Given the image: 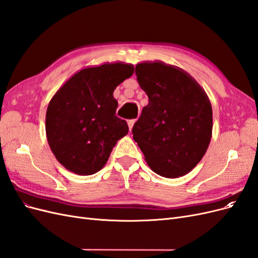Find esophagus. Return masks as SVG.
Here are the masks:
<instances>
[{
	"mask_svg": "<svg viewBox=\"0 0 258 258\" xmlns=\"http://www.w3.org/2000/svg\"><path fill=\"white\" fill-rule=\"evenodd\" d=\"M135 122H136V119H131V120H129V121H128V126H129V130H130V131H131L132 127H134Z\"/></svg>",
	"mask_w": 258,
	"mask_h": 258,
	"instance_id": "34e87169",
	"label": "esophagus"
}]
</instances>
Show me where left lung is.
Masks as SVG:
<instances>
[{
    "instance_id": "8db88e82",
    "label": "left lung",
    "mask_w": 258,
    "mask_h": 258,
    "mask_svg": "<svg viewBox=\"0 0 258 258\" xmlns=\"http://www.w3.org/2000/svg\"><path fill=\"white\" fill-rule=\"evenodd\" d=\"M136 75L148 104L132 128L155 173L178 177L204 157L212 136V106L192 77L163 62H143Z\"/></svg>"
}]
</instances>
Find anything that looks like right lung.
<instances>
[{"mask_svg":"<svg viewBox=\"0 0 258 258\" xmlns=\"http://www.w3.org/2000/svg\"><path fill=\"white\" fill-rule=\"evenodd\" d=\"M134 74L131 64L117 62L81 70L52 97L46 112V135L62 166L81 175L98 172L113 147L128 134L116 116L115 88Z\"/></svg>","mask_w":258,"mask_h":258,"instance_id":"obj_1","label":"right lung"}]
</instances>
